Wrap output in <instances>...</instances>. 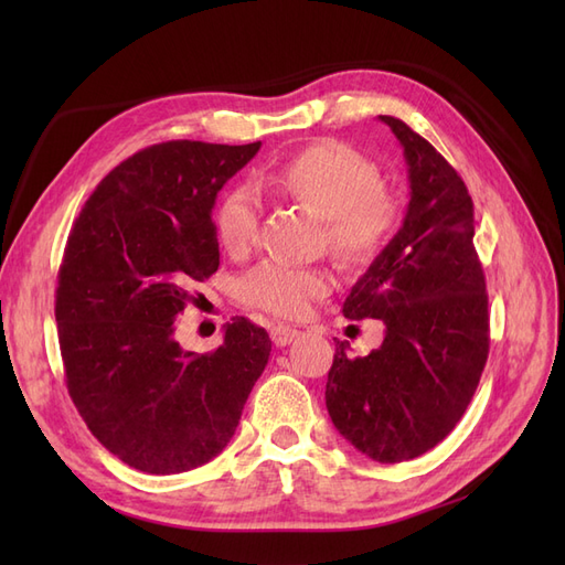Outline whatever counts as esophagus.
Wrapping results in <instances>:
<instances>
[{"label": "esophagus", "instance_id": "obj_1", "mask_svg": "<svg viewBox=\"0 0 565 565\" xmlns=\"http://www.w3.org/2000/svg\"><path fill=\"white\" fill-rule=\"evenodd\" d=\"M299 337V332L295 328H287V324H276V328L270 330V339L276 347H287L292 344V341Z\"/></svg>", "mask_w": 565, "mask_h": 565}]
</instances>
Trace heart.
I'll use <instances>...</instances> for the list:
<instances>
[{
    "label": "heart",
    "mask_w": 565,
    "mask_h": 565,
    "mask_svg": "<svg viewBox=\"0 0 565 565\" xmlns=\"http://www.w3.org/2000/svg\"><path fill=\"white\" fill-rule=\"evenodd\" d=\"M262 185L309 204L324 216L330 245L347 262H367L398 224V200L382 188L377 164L355 148L320 141L295 152L259 177ZM218 243L233 254L247 252L259 231V200L247 185H235L214 212ZM330 273L266 259L237 280V295L249 306L295 318L328 292Z\"/></svg>",
    "instance_id": "1"
}]
</instances>
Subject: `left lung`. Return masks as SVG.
<instances>
[{
    "instance_id": "obj_1",
    "label": "left lung",
    "mask_w": 565,
    "mask_h": 565,
    "mask_svg": "<svg viewBox=\"0 0 565 565\" xmlns=\"http://www.w3.org/2000/svg\"><path fill=\"white\" fill-rule=\"evenodd\" d=\"M403 146V226L351 287L344 316L377 318L384 341L351 358L337 341L324 405L365 457L396 465L436 448L465 415L488 361L486 276L473 202L448 160L403 119L380 115Z\"/></svg>"
}]
</instances>
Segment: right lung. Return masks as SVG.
<instances>
[{"label":"right lung","instance_id":"obj_1","mask_svg":"<svg viewBox=\"0 0 565 565\" xmlns=\"http://www.w3.org/2000/svg\"><path fill=\"white\" fill-rule=\"evenodd\" d=\"M259 148L139 150L96 185L67 235L56 287L67 391L100 446L139 471L214 459L268 363V332L247 318H233L212 353L177 341L188 289L218 268L216 193Z\"/></svg>","mask_w":565,"mask_h":565}]
</instances>
